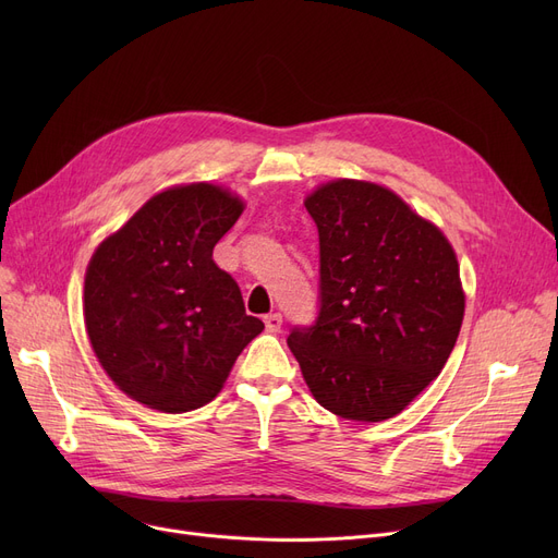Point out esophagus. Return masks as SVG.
<instances>
[{"label": "esophagus", "mask_w": 558, "mask_h": 558, "mask_svg": "<svg viewBox=\"0 0 558 558\" xmlns=\"http://www.w3.org/2000/svg\"><path fill=\"white\" fill-rule=\"evenodd\" d=\"M264 326H267L269 332H278L282 328V314H278V312L267 314L264 316Z\"/></svg>", "instance_id": "34e87169"}]
</instances>
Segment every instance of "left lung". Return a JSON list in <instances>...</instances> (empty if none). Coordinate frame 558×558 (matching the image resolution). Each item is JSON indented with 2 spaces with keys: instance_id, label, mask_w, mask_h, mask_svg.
Masks as SVG:
<instances>
[{
  "instance_id": "left-lung-1",
  "label": "left lung",
  "mask_w": 558,
  "mask_h": 558,
  "mask_svg": "<svg viewBox=\"0 0 558 558\" xmlns=\"http://www.w3.org/2000/svg\"><path fill=\"white\" fill-rule=\"evenodd\" d=\"M318 228V316L287 337L328 412L387 421L446 366L463 320L446 234L391 190L339 179L305 198Z\"/></svg>"
}]
</instances>
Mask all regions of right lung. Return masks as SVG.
Instances as JSON below:
<instances>
[{
    "label": "right lung",
    "instance_id": "1",
    "mask_svg": "<svg viewBox=\"0 0 558 558\" xmlns=\"http://www.w3.org/2000/svg\"><path fill=\"white\" fill-rule=\"evenodd\" d=\"M244 203L210 183L146 201L99 244L85 271L93 350L129 398L167 414L208 404L264 324L213 251Z\"/></svg>",
    "mask_w": 558,
    "mask_h": 558
}]
</instances>
